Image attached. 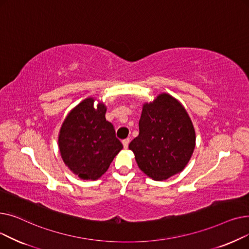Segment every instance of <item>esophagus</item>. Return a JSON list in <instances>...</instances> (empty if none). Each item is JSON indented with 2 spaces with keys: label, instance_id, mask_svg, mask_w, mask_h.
Returning <instances> with one entry per match:
<instances>
[{
  "label": "esophagus",
  "instance_id": "1",
  "mask_svg": "<svg viewBox=\"0 0 249 249\" xmlns=\"http://www.w3.org/2000/svg\"><path fill=\"white\" fill-rule=\"evenodd\" d=\"M129 142H130V139H129V138H126V139H124V140L122 141L124 148H127V147H128V145H129Z\"/></svg>",
  "mask_w": 249,
  "mask_h": 249
}]
</instances>
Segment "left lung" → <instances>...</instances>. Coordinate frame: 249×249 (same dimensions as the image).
Returning <instances> with one entry per match:
<instances>
[{
  "label": "left lung",
  "mask_w": 249,
  "mask_h": 249,
  "mask_svg": "<svg viewBox=\"0 0 249 249\" xmlns=\"http://www.w3.org/2000/svg\"><path fill=\"white\" fill-rule=\"evenodd\" d=\"M196 146L191 118L180 102L162 93L144 103L139 134L129 144L138 167L154 180H164L184 171Z\"/></svg>",
  "instance_id": "obj_1"
}]
</instances>
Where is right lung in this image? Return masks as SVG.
<instances>
[{
  "instance_id": "add662e5",
  "label": "right lung",
  "mask_w": 249,
  "mask_h": 249,
  "mask_svg": "<svg viewBox=\"0 0 249 249\" xmlns=\"http://www.w3.org/2000/svg\"><path fill=\"white\" fill-rule=\"evenodd\" d=\"M89 97L71 109L58 134L61 159L72 174L82 179L100 178L123 148L116 138L114 126L106 120L107 107L103 102L94 106Z\"/></svg>"
}]
</instances>
